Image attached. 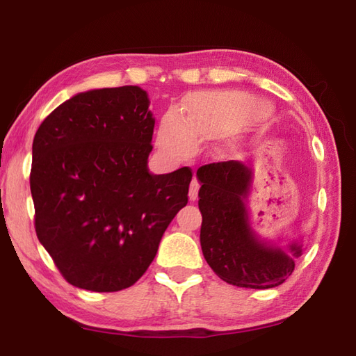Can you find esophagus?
Returning <instances> with one entry per match:
<instances>
[{"mask_svg": "<svg viewBox=\"0 0 356 356\" xmlns=\"http://www.w3.org/2000/svg\"><path fill=\"white\" fill-rule=\"evenodd\" d=\"M199 188H200V184H199V180L197 179H193V182H191V185H190V200H195L197 199V194H199Z\"/></svg>", "mask_w": 356, "mask_h": 356, "instance_id": "34e87169", "label": "esophagus"}]
</instances>
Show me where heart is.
Listing matches in <instances>:
<instances>
[{"mask_svg": "<svg viewBox=\"0 0 356 356\" xmlns=\"http://www.w3.org/2000/svg\"><path fill=\"white\" fill-rule=\"evenodd\" d=\"M186 122L176 111H168L161 120L159 145L171 156H185L194 139L213 138L243 122L246 108L238 96L231 93L195 95L186 101Z\"/></svg>", "mask_w": 356, "mask_h": 356, "instance_id": "heart-1", "label": "heart"}]
</instances>
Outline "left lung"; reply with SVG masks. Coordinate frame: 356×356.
<instances>
[{"instance_id":"obj_1","label":"left lung","mask_w":356,"mask_h":356,"mask_svg":"<svg viewBox=\"0 0 356 356\" xmlns=\"http://www.w3.org/2000/svg\"><path fill=\"white\" fill-rule=\"evenodd\" d=\"M197 179L200 245L211 269L238 287L269 289L286 282L303 249L292 243L287 254L254 236L245 208L251 170L237 161L214 162L200 166Z\"/></svg>"}]
</instances>
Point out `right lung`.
I'll list each match as a JSON object with an SVG mask.
<instances>
[{
  "mask_svg": "<svg viewBox=\"0 0 356 356\" xmlns=\"http://www.w3.org/2000/svg\"><path fill=\"white\" fill-rule=\"evenodd\" d=\"M136 86L90 90L53 110L32 147L38 240L70 284L133 286L188 203L193 171L151 174L154 119Z\"/></svg>",
  "mask_w": 356,
  "mask_h": 356,
  "instance_id": "add662e5",
  "label": "right lung"
}]
</instances>
